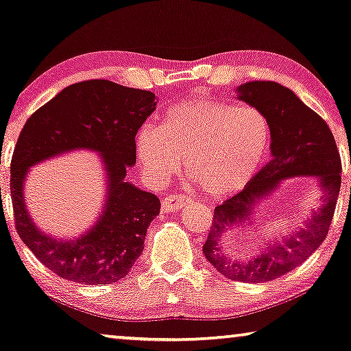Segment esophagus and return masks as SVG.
Segmentation results:
<instances>
[{"label":"esophagus","mask_w":351,"mask_h":351,"mask_svg":"<svg viewBox=\"0 0 351 351\" xmlns=\"http://www.w3.org/2000/svg\"><path fill=\"white\" fill-rule=\"evenodd\" d=\"M194 204V200L191 199L189 195L186 194H173V195H167L164 200H162V210L165 213H171V211L176 210H182L186 206H189Z\"/></svg>","instance_id":"1"}]
</instances>
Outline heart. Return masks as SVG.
<instances>
[{"mask_svg": "<svg viewBox=\"0 0 351 351\" xmlns=\"http://www.w3.org/2000/svg\"><path fill=\"white\" fill-rule=\"evenodd\" d=\"M270 133L269 117L259 108L204 98L171 108L159 127H141L135 149L152 181L170 180L184 159L208 194L224 195L248 184L261 169Z\"/></svg>", "mask_w": 351, "mask_h": 351, "instance_id": "b5f03b06", "label": "heart"}]
</instances>
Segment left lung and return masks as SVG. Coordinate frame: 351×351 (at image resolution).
I'll return each mask as SVG.
<instances>
[{
	"label": "left lung",
	"mask_w": 351,
	"mask_h": 351,
	"mask_svg": "<svg viewBox=\"0 0 351 351\" xmlns=\"http://www.w3.org/2000/svg\"><path fill=\"white\" fill-rule=\"evenodd\" d=\"M237 93L240 100L269 117L272 159L239 194L216 206L204 254L229 280L264 283L291 272L324 241L339 197L342 164L328 124L288 87L274 81H253L237 87ZM293 176H317L324 191V205L306 221V227L283 241L266 244L253 258L241 261L226 255L220 250L225 232L237 223H249L258 202Z\"/></svg>",
	"instance_id": "8db88e82"
}]
</instances>
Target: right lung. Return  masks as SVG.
<instances>
[{"label":"right lung","instance_id":"add662e5","mask_svg":"<svg viewBox=\"0 0 351 351\" xmlns=\"http://www.w3.org/2000/svg\"><path fill=\"white\" fill-rule=\"evenodd\" d=\"M156 110L149 90L106 79L73 84L33 112L11 162V195L19 235L49 270L82 285H111L130 272L145 248L160 200L125 180L135 165L138 128ZM90 149L107 171V199L95 226L75 241L52 239L31 221L23 197L29 166L63 152Z\"/></svg>","mask_w":351,"mask_h":351}]
</instances>
